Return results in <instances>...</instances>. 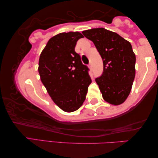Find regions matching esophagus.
I'll use <instances>...</instances> for the list:
<instances>
[{"label": "esophagus", "mask_w": 158, "mask_h": 158, "mask_svg": "<svg viewBox=\"0 0 158 158\" xmlns=\"http://www.w3.org/2000/svg\"><path fill=\"white\" fill-rule=\"evenodd\" d=\"M89 68L90 69H92V64H91V63H90V64H89Z\"/></svg>", "instance_id": "esophagus-1"}]
</instances>
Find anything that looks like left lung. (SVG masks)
<instances>
[{
  "label": "left lung",
  "instance_id": "8db88e82",
  "mask_svg": "<svg viewBox=\"0 0 158 158\" xmlns=\"http://www.w3.org/2000/svg\"><path fill=\"white\" fill-rule=\"evenodd\" d=\"M82 33L94 43L102 58L103 73L95 81L103 99L112 105L121 104L130 94L135 77L136 56L131 43L104 28Z\"/></svg>",
  "mask_w": 158,
  "mask_h": 158
}]
</instances>
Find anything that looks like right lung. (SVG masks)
Wrapping results in <instances>:
<instances>
[{
    "instance_id": "obj_1",
    "label": "right lung",
    "mask_w": 158,
    "mask_h": 158,
    "mask_svg": "<svg viewBox=\"0 0 158 158\" xmlns=\"http://www.w3.org/2000/svg\"><path fill=\"white\" fill-rule=\"evenodd\" d=\"M81 38L78 31L59 33L48 40L39 58L41 82L55 104L67 113L81 106L92 82L89 69L75 52Z\"/></svg>"
}]
</instances>
